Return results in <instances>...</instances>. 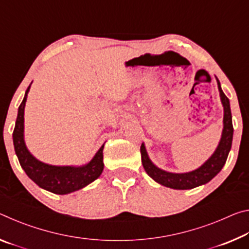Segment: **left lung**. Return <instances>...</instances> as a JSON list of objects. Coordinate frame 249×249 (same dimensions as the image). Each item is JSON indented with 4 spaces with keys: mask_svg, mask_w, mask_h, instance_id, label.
Instances as JSON below:
<instances>
[{
    "mask_svg": "<svg viewBox=\"0 0 249 249\" xmlns=\"http://www.w3.org/2000/svg\"><path fill=\"white\" fill-rule=\"evenodd\" d=\"M217 88L220 91L221 102L224 108V116H223V130L220 142L214 150L212 156L206 160L203 165L200 166L196 169L183 172V174H175L162 170L158 168L155 163L151 161L148 154H147L145 144L142 142L141 146L142 154V163L144 166V169L151 179H154L159 184L165 185L167 188L176 189V190H189L199 185L208 183L212 180L218 172L222 170L223 166L225 165L227 156L231 150V141H233V124H231V113L230 107V100L224 94L221 83L216 78Z\"/></svg>",
    "mask_w": 249,
    "mask_h": 249,
    "instance_id": "left-lung-1",
    "label": "left lung"
}]
</instances>
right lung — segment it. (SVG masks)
<instances>
[{
  "mask_svg": "<svg viewBox=\"0 0 249 249\" xmlns=\"http://www.w3.org/2000/svg\"><path fill=\"white\" fill-rule=\"evenodd\" d=\"M31 84L25 92L24 99L18 107V119L13 132L14 149L20 167L38 187L54 195H68L78 191L93 182L102 174L104 168V144L96 151L93 158L82 166H54L40 161L34 157L24 140V109Z\"/></svg>",
  "mask_w": 249,
  "mask_h": 249,
  "instance_id": "right-lung-1",
  "label": "right lung"
}]
</instances>
